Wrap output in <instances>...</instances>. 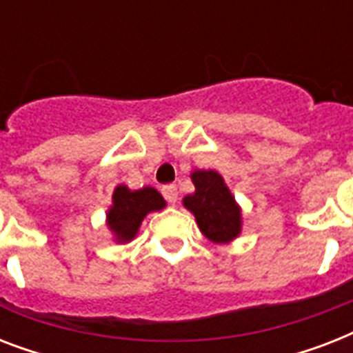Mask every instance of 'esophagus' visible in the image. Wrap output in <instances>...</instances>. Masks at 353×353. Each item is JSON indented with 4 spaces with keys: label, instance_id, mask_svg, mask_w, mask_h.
<instances>
[{
    "label": "esophagus",
    "instance_id": "esophagus-1",
    "mask_svg": "<svg viewBox=\"0 0 353 353\" xmlns=\"http://www.w3.org/2000/svg\"><path fill=\"white\" fill-rule=\"evenodd\" d=\"M161 192H163L165 199L170 205H174L177 201V187H176V185H165V187L161 188Z\"/></svg>",
    "mask_w": 353,
    "mask_h": 353
}]
</instances>
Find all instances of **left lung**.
I'll list each match as a JSON object with an SVG mask.
<instances>
[{
	"label": "left lung",
	"mask_w": 353,
	"mask_h": 353,
	"mask_svg": "<svg viewBox=\"0 0 353 353\" xmlns=\"http://www.w3.org/2000/svg\"><path fill=\"white\" fill-rule=\"evenodd\" d=\"M196 192L183 199L198 221L199 231L214 243H229L241 231V210L234 196L216 170H194Z\"/></svg>",
	"instance_id": "8db88e82"
}]
</instances>
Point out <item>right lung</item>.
<instances>
[{
    "mask_svg": "<svg viewBox=\"0 0 353 353\" xmlns=\"http://www.w3.org/2000/svg\"><path fill=\"white\" fill-rule=\"evenodd\" d=\"M165 207L166 201L155 188L130 190L124 185H119L113 192V205L108 210V227L115 234V240L124 243L135 238L144 216Z\"/></svg>",
    "mask_w": 353,
    "mask_h": 353,
    "instance_id": "add662e5",
    "label": "right lung"
}]
</instances>
